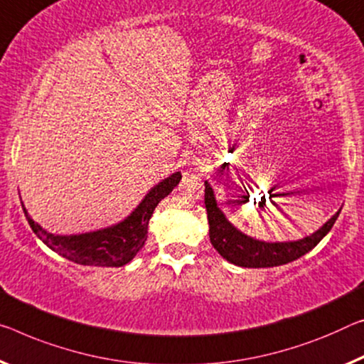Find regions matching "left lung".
Segmentation results:
<instances>
[{
	"label": "left lung",
	"instance_id": "obj_1",
	"mask_svg": "<svg viewBox=\"0 0 364 364\" xmlns=\"http://www.w3.org/2000/svg\"><path fill=\"white\" fill-rule=\"evenodd\" d=\"M205 206L206 213H208L210 240L213 247L228 262L247 268L278 267L299 259V257H303L321 242L323 236L331 231L340 215L338 210L318 231L301 240H294V242H264V240L245 236L226 220L223 211L218 208L213 188L210 187L208 182H205Z\"/></svg>",
	"mask_w": 364,
	"mask_h": 364
}]
</instances>
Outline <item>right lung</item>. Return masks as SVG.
<instances>
[{
  "mask_svg": "<svg viewBox=\"0 0 364 364\" xmlns=\"http://www.w3.org/2000/svg\"><path fill=\"white\" fill-rule=\"evenodd\" d=\"M182 174H176L164 178L158 186L149 190L135 211L119 225L99 229L94 232L75 234V236H57L42 229L32 220L24 206V215L29 221L32 231L37 237L57 252L75 264L92 267H122L130 262L144 245L148 237V223L153 211L161 200L167 197L174 187L181 182Z\"/></svg>",
  "mask_w": 364,
  "mask_h": 364,
  "instance_id": "add662e5",
  "label": "right lung"
}]
</instances>
